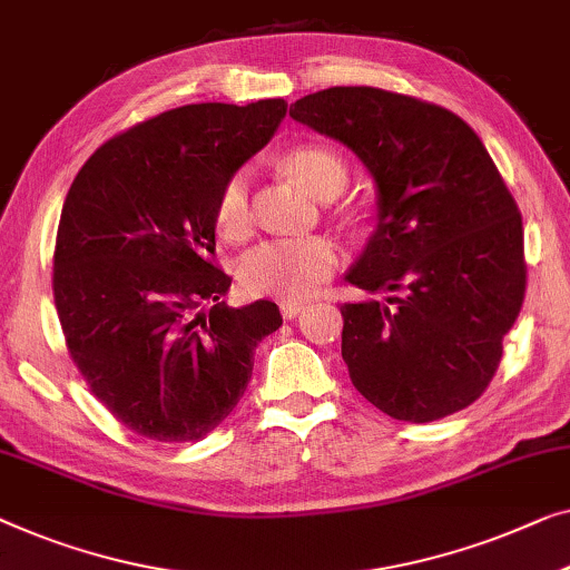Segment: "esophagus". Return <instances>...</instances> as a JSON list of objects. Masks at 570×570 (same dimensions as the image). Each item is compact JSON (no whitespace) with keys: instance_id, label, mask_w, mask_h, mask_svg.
I'll return each instance as SVG.
<instances>
[{"instance_id":"34e87169","label":"esophagus","mask_w":570,"mask_h":570,"mask_svg":"<svg viewBox=\"0 0 570 570\" xmlns=\"http://www.w3.org/2000/svg\"><path fill=\"white\" fill-rule=\"evenodd\" d=\"M303 308H305L303 301H283V303H279V313H283L285 318H295Z\"/></svg>"}]
</instances>
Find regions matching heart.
I'll return each instance as SVG.
<instances>
[{
  "label": "heart",
  "mask_w": 570,
  "mask_h": 570,
  "mask_svg": "<svg viewBox=\"0 0 570 570\" xmlns=\"http://www.w3.org/2000/svg\"><path fill=\"white\" fill-rule=\"evenodd\" d=\"M283 167L321 200H332L350 185V167L326 146H295L283 156ZM213 224L226 242H244L252 234V171L238 167L220 183L213 203ZM340 249L326 236L272 238L238 259V283L249 295L298 301L332 277Z\"/></svg>",
  "instance_id": "obj_1"
}]
</instances>
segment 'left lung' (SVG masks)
<instances>
[{
	"label": "left lung",
	"mask_w": 570,
	"mask_h": 570,
	"mask_svg": "<svg viewBox=\"0 0 570 570\" xmlns=\"http://www.w3.org/2000/svg\"><path fill=\"white\" fill-rule=\"evenodd\" d=\"M291 118L350 146L377 185V228L346 279L391 298L340 308L354 387L399 422L468 409L527 291L522 213L483 141L455 112L377 87L305 95Z\"/></svg>",
	"instance_id": "obj_1"
}]
</instances>
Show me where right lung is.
<instances>
[{"instance_id":"right-lung-1","label":"right lung","mask_w":570,"mask_h":570,"mask_svg":"<svg viewBox=\"0 0 570 570\" xmlns=\"http://www.w3.org/2000/svg\"><path fill=\"white\" fill-rule=\"evenodd\" d=\"M285 110L175 107L112 136L73 177L56 234V313L89 391L130 432H213L252 381L254 346L283 326L272 301L220 303L230 277L216 262L213 203Z\"/></svg>"}]
</instances>
